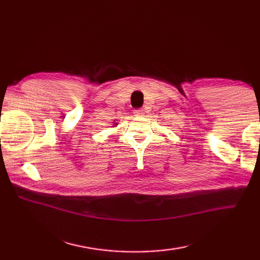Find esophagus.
I'll return each instance as SVG.
<instances>
[{"mask_svg": "<svg viewBox=\"0 0 260 260\" xmlns=\"http://www.w3.org/2000/svg\"><path fill=\"white\" fill-rule=\"evenodd\" d=\"M144 109H137V110H135V114L136 115H139V116H143L144 115Z\"/></svg>", "mask_w": 260, "mask_h": 260, "instance_id": "obj_1", "label": "esophagus"}]
</instances>
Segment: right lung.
Segmentation results:
<instances>
[{"label":"right lung","instance_id":"add662e5","mask_svg":"<svg viewBox=\"0 0 260 260\" xmlns=\"http://www.w3.org/2000/svg\"><path fill=\"white\" fill-rule=\"evenodd\" d=\"M116 125H117V124H116Z\"/></svg>","mask_w":260,"mask_h":260}]
</instances>
